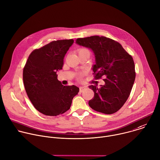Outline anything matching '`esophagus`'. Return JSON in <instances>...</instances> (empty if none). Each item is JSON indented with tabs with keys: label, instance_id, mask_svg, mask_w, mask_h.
<instances>
[{
	"label": "esophagus",
	"instance_id": "34e87169",
	"mask_svg": "<svg viewBox=\"0 0 160 160\" xmlns=\"http://www.w3.org/2000/svg\"><path fill=\"white\" fill-rule=\"evenodd\" d=\"M86 89V87H80V92H83V90H85Z\"/></svg>",
	"mask_w": 160,
	"mask_h": 160
}]
</instances>
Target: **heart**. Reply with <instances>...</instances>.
I'll return each instance as SVG.
<instances>
[{"label":"heart","instance_id":"b5f03b06","mask_svg":"<svg viewBox=\"0 0 160 160\" xmlns=\"http://www.w3.org/2000/svg\"><path fill=\"white\" fill-rule=\"evenodd\" d=\"M85 49H80L79 51H82V50H85Z\"/></svg>","mask_w":160,"mask_h":160}]
</instances>
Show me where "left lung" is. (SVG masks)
I'll use <instances>...</instances> for the list:
<instances>
[{
    "instance_id": "obj_1",
    "label": "left lung",
    "mask_w": 160,
    "mask_h": 160,
    "mask_svg": "<svg viewBox=\"0 0 160 160\" xmlns=\"http://www.w3.org/2000/svg\"><path fill=\"white\" fill-rule=\"evenodd\" d=\"M76 43L93 51L95 58L92 68L95 78L106 77L103 79L104 85L89 86L94 92L93 98L88 102L89 106L105 114L116 112L128 100L135 80L132 57L118 42L104 36L78 38Z\"/></svg>"
}]
</instances>
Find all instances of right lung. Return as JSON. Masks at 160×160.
<instances>
[{"label": "right lung", "instance_id": "add662e5", "mask_svg": "<svg viewBox=\"0 0 160 160\" xmlns=\"http://www.w3.org/2000/svg\"><path fill=\"white\" fill-rule=\"evenodd\" d=\"M73 42L72 39L57 40L34 49L23 69L27 95L36 109L46 116L67 112L79 92L75 85H63L57 74L62 69L64 57Z\"/></svg>", "mask_w": 160, "mask_h": 160}]
</instances>
